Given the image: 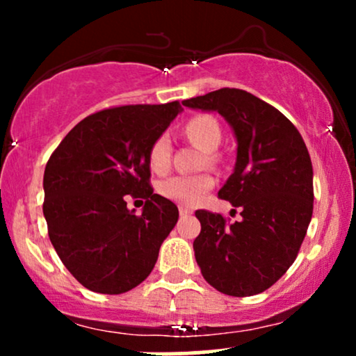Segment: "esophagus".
I'll return each mask as SVG.
<instances>
[{"mask_svg": "<svg viewBox=\"0 0 356 356\" xmlns=\"http://www.w3.org/2000/svg\"><path fill=\"white\" fill-rule=\"evenodd\" d=\"M179 214H181L182 218H186V216H191V214H192V211L187 209V207L181 206V207H179Z\"/></svg>", "mask_w": 356, "mask_h": 356, "instance_id": "esophagus-1", "label": "esophagus"}]
</instances>
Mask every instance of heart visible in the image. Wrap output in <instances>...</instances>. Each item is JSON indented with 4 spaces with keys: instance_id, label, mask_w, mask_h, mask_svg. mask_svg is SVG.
Returning <instances> with one entry per match:
<instances>
[{
    "instance_id": "heart-1",
    "label": "heart",
    "mask_w": 356,
    "mask_h": 356,
    "mask_svg": "<svg viewBox=\"0 0 356 356\" xmlns=\"http://www.w3.org/2000/svg\"><path fill=\"white\" fill-rule=\"evenodd\" d=\"M184 134L191 142L207 152V162L218 164L219 155L214 152L222 140V129L212 115H195L184 125ZM172 159V144L167 134H161L149 149V164L154 172H165ZM216 186V179L209 172L194 175H172L159 186V192L170 201L182 206H195L204 194Z\"/></svg>"
}]
</instances>
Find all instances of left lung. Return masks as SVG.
Listing matches in <instances>:
<instances>
[{"label":"left lung","instance_id":"left-lung-1","mask_svg":"<svg viewBox=\"0 0 356 356\" xmlns=\"http://www.w3.org/2000/svg\"><path fill=\"white\" fill-rule=\"evenodd\" d=\"M216 110L238 138L234 172L219 197L243 219L195 211L194 241L204 280L229 296L266 291L295 263L313 214V165L303 137L280 110L239 88H220L182 102Z\"/></svg>","mask_w":356,"mask_h":356}]
</instances>
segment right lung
Returning a JSON list of instances; mask_svg holds the SVG:
<instances>
[{
	"label": "right lung",
	"instance_id": "1",
	"mask_svg": "<svg viewBox=\"0 0 356 356\" xmlns=\"http://www.w3.org/2000/svg\"><path fill=\"white\" fill-rule=\"evenodd\" d=\"M179 112L177 100L99 110L48 159V236L65 268L90 291L120 295L140 284L177 222V206L150 186L149 149ZM127 197L146 199L142 215L126 209Z\"/></svg>",
	"mask_w": 356,
	"mask_h": 356
}]
</instances>
